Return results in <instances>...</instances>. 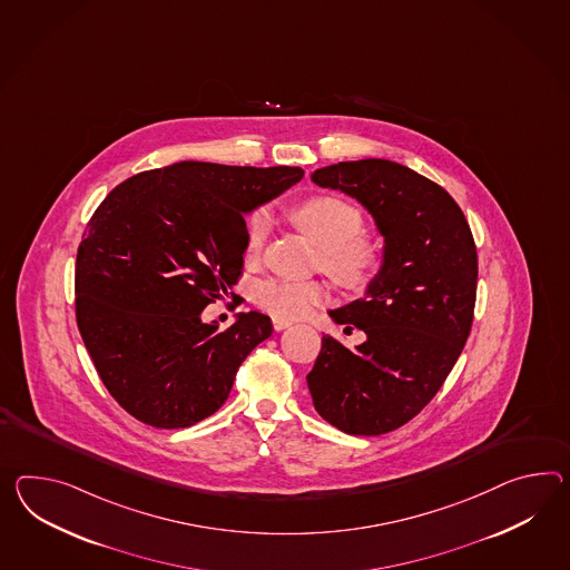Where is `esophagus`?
<instances>
[{"label":"esophagus","mask_w":570,"mask_h":570,"mask_svg":"<svg viewBox=\"0 0 570 570\" xmlns=\"http://www.w3.org/2000/svg\"><path fill=\"white\" fill-rule=\"evenodd\" d=\"M272 323H274V330H276V332H282V330H286V327H291L292 325V321L279 320V317H274Z\"/></svg>","instance_id":"esophagus-1"}]
</instances>
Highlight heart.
Masks as SVG:
<instances>
[{
    "instance_id": "1",
    "label": "heart",
    "mask_w": 570,
    "mask_h": 570,
    "mask_svg": "<svg viewBox=\"0 0 570 570\" xmlns=\"http://www.w3.org/2000/svg\"><path fill=\"white\" fill-rule=\"evenodd\" d=\"M291 220L321 249L323 272L347 291H361L381 267V247L375 238L362 235L361 209L334 195H317L291 208ZM269 220L264 212L247 223L245 255L255 259L264 249ZM327 298L321 282L265 279L255 291V303L279 320H301Z\"/></svg>"
}]
</instances>
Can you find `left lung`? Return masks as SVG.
Listing matches in <instances>:
<instances>
[{"label": "left lung", "instance_id": "1", "mask_svg": "<svg viewBox=\"0 0 570 570\" xmlns=\"http://www.w3.org/2000/svg\"><path fill=\"white\" fill-rule=\"evenodd\" d=\"M321 187L352 195L385 236L383 265L366 296L332 320L366 342L347 350L323 335L306 375L321 417L356 436L395 431L429 405L472 332L478 253L455 199L416 170L383 158L313 173Z\"/></svg>", "mask_w": 570, "mask_h": 570}]
</instances>
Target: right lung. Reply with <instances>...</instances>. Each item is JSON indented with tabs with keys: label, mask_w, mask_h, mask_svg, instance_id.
Wrapping results in <instances>:
<instances>
[{
	"label": "right lung",
	"mask_w": 570,
	"mask_h": 570,
	"mask_svg": "<svg viewBox=\"0 0 570 570\" xmlns=\"http://www.w3.org/2000/svg\"><path fill=\"white\" fill-rule=\"evenodd\" d=\"M303 175L185 160L138 173L100 202L76 255V321L127 414L187 429L226 402L238 366L274 327L253 311L220 330L202 311L243 274V214Z\"/></svg>",
	"instance_id": "obj_1"
}]
</instances>
